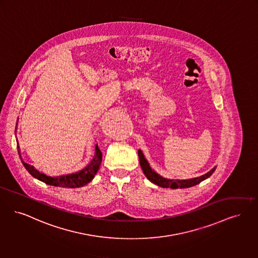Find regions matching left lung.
I'll return each instance as SVG.
<instances>
[{
  "label": "left lung",
  "instance_id": "left-lung-1",
  "mask_svg": "<svg viewBox=\"0 0 258 258\" xmlns=\"http://www.w3.org/2000/svg\"><path fill=\"white\" fill-rule=\"evenodd\" d=\"M138 156H139V162L141 168L143 170V173L146 175V177L152 181L153 183H155L156 185L160 186L162 188H188V187H192V186L197 185L200 182H202L203 180H205L206 178H208L210 175H212L216 169V166L213 167L209 172H207L205 175L194 177V178H189V179H170V178H166L163 177L162 175H158L155 172L154 169L151 168V166L149 164L148 160L145 158L144 155L142 153L141 150H138Z\"/></svg>",
  "mask_w": 258,
  "mask_h": 258
}]
</instances>
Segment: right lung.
<instances>
[{
	"instance_id": "obj_1",
	"label": "right lung",
	"mask_w": 258,
	"mask_h": 258,
	"mask_svg": "<svg viewBox=\"0 0 258 258\" xmlns=\"http://www.w3.org/2000/svg\"><path fill=\"white\" fill-rule=\"evenodd\" d=\"M16 131H17V123L15 126V134H16ZM16 141H17V150H18V154L20 156L21 161H22L23 165L25 166V168L27 169V171L33 177L37 178L38 180H40L42 182H45L46 184H49V185L58 186V187H63V188H78V187L86 185L87 183H89L92 180L95 175L97 174V172L101 166V163H102V159H103L102 152L100 151L98 144H96L95 145V155L93 156L90 163L88 165L85 166L81 171H78V172L72 173V174H67V175L50 176V175H46L40 171H38L33 166L26 163L23 160V158L21 156L20 147H19L18 140H16Z\"/></svg>"
}]
</instances>
